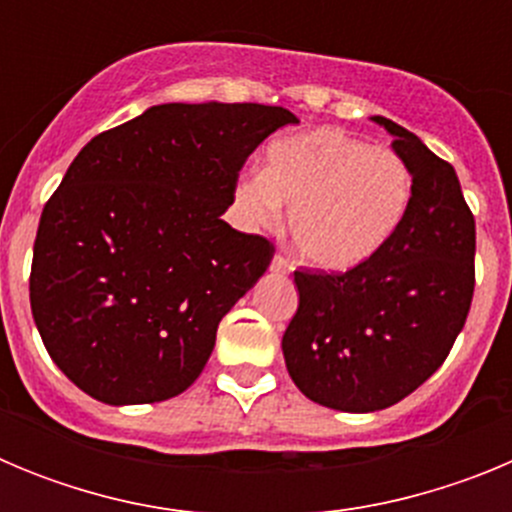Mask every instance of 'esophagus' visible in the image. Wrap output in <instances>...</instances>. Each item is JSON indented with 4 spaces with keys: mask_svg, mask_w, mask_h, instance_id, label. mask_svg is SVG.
<instances>
[{
    "mask_svg": "<svg viewBox=\"0 0 512 512\" xmlns=\"http://www.w3.org/2000/svg\"><path fill=\"white\" fill-rule=\"evenodd\" d=\"M295 269V264L287 259V256H282V253H277L274 259H271V271H279V274H287V271Z\"/></svg>",
    "mask_w": 512,
    "mask_h": 512,
    "instance_id": "esophagus-1",
    "label": "esophagus"
}]
</instances>
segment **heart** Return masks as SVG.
I'll return each instance as SVG.
<instances>
[{
  "label": "heart",
  "mask_w": 512,
  "mask_h": 512,
  "mask_svg": "<svg viewBox=\"0 0 512 512\" xmlns=\"http://www.w3.org/2000/svg\"><path fill=\"white\" fill-rule=\"evenodd\" d=\"M413 171L405 158L338 128L277 140L264 174L238 184V205L259 223L292 207L289 235L307 264L346 271L377 256L408 215Z\"/></svg>",
  "instance_id": "b5f03b06"
}]
</instances>
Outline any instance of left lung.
<instances>
[{"label": "left lung", "instance_id": "obj_1", "mask_svg": "<svg viewBox=\"0 0 512 512\" xmlns=\"http://www.w3.org/2000/svg\"><path fill=\"white\" fill-rule=\"evenodd\" d=\"M413 171L408 215L390 243L348 271L297 269L300 305L284 330L287 372L312 402L374 413L446 361L474 297L477 230L449 161L387 117Z\"/></svg>", "mask_w": 512, "mask_h": 512}]
</instances>
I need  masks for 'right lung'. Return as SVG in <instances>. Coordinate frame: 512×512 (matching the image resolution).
I'll list each match as a JSON object with an SVG mask.
<instances>
[{"label": "right lung", "instance_id": "right-lung-1", "mask_svg": "<svg viewBox=\"0 0 512 512\" xmlns=\"http://www.w3.org/2000/svg\"><path fill=\"white\" fill-rule=\"evenodd\" d=\"M271 104H158L94 135L40 215L30 307L71 382L107 405L182 395L274 243L220 220Z\"/></svg>", "mask_w": 512, "mask_h": 512}]
</instances>
